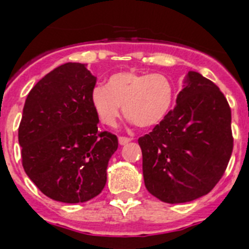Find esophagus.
<instances>
[{
    "mask_svg": "<svg viewBox=\"0 0 249 249\" xmlns=\"http://www.w3.org/2000/svg\"><path fill=\"white\" fill-rule=\"evenodd\" d=\"M131 139L130 138H125V137H119V144L120 145H126L127 142H130Z\"/></svg>",
    "mask_w": 249,
    "mask_h": 249,
    "instance_id": "esophagus-1",
    "label": "esophagus"
}]
</instances>
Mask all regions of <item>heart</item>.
Wrapping results in <instances>:
<instances>
[{"mask_svg":"<svg viewBox=\"0 0 249 249\" xmlns=\"http://www.w3.org/2000/svg\"><path fill=\"white\" fill-rule=\"evenodd\" d=\"M176 88L164 73L116 72L107 79L105 88L91 92V107L99 122L114 126L120 116V107L129 123L139 127L160 124L174 103Z\"/></svg>","mask_w":249,"mask_h":249,"instance_id":"obj_1","label":"heart"}]
</instances>
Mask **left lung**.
<instances>
[{
    "mask_svg": "<svg viewBox=\"0 0 249 249\" xmlns=\"http://www.w3.org/2000/svg\"><path fill=\"white\" fill-rule=\"evenodd\" d=\"M231 122V107L218 86L189 71L174 109L138 140L149 193L170 204L208 194L232 155Z\"/></svg>",
    "mask_w": 249,
    "mask_h": 249,
    "instance_id": "1",
    "label": "left lung"
}]
</instances>
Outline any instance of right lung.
Listing matches in <instances>:
<instances>
[{
	"label": "right lung",
	"mask_w": 249,
	"mask_h": 249,
	"mask_svg": "<svg viewBox=\"0 0 249 249\" xmlns=\"http://www.w3.org/2000/svg\"><path fill=\"white\" fill-rule=\"evenodd\" d=\"M86 64L68 62L32 88L25 101L18 142L22 165L38 189L62 203L99 196L118 138L100 133L91 107L96 84Z\"/></svg>",
	"instance_id": "right-lung-1"
}]
</instances>
